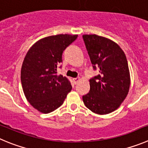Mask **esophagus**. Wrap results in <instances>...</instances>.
Instances as JSON below:
<instances>
[{"label": "esophagus", "instance_id": "esophagus-1", "mask_svg": "<svg viewBox=\"0 0 148 148\" xmlns=\"http://www.w3.org/2000/svg\"><path fill=\"white\" fill-rule=\"evenodd\" d=\"M79 77H77V78H74V79H73V80H74V84H77V82H79Z\"/></svg>", "mask_w": 148, "mask_h": 148}]
</instances>
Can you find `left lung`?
I'll use <instances>...</instances> for the list:
<instances>
[{"instance_id":"left-lung-1","label":"left lung","mask_w":148,"mask_h":148,"mask_svg":"<svg viewBox=\"0 0 148 148\" xmlns=\"http://www.w3.org/2000/svg\"><path fill=\"white\" fill-rule=\"evenodd\" d=\"M94 70L99 74L90 79V90L82 96L85 106L97 114L116 110L130 88V73L126 56L114 41L96 34L82 35Z\"/></svg>"}]
</instances>
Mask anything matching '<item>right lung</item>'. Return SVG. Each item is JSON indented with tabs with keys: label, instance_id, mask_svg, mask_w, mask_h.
<instances>
[{
	"label": "right lung",
	"instance_id": "right-lung-1",
	"mask_svg": "<svg viewBox=\"0 0 148 148\" xmlns=\"http://www.w3.org/2000/svg\"><path fill=\"white\" fill-rule=\"evenodd\" d=\"M77 38L65 34L42 38L25 57L21 74L23 90L28 102L40 112L49 114L58 108L71 90L69 79L58 75L57 69L63 51Z\"/></svg>",
	"mask_w": 148,
	"mask_h": 148
}]
</instances>
